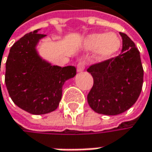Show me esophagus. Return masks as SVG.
Masks as SVG:
<instances>
[{
  "mask_svg": "<svg viewBox=\"0 0 152 152\" xmlns=\"http://www.w3.org/2000/svg\"><path fill=\"white\" fill-rule=\"evenodd\" d=\"M85 66H86L85 62H84V61H80V62L78 63V66H77V71H78V72H82V71H84Z\"/></svg>",
  "mask_w": 152,
  "mask_h": 152,
  "instance_id": "1",
  "label": "esophagus"
}]
</instances>
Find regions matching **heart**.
I'll return each instance as SVG.
<instances>
[{"label": "heart", "instance_id": "b5f03b06", "mask_svg": "<svg viewBox=\"0 0 152 152\" xmlns=\"http://www.w3.org/2000/svg\"><path fill=\"white\" fill-rule=\"evenodd\" d=\"M88 50L96 49V57L98 61H106L114 56L121 48V40L115 33H95L88 36L85 40Z\"/></svg>", "mask_w": 152, "mask_h": 152}]
</instances>
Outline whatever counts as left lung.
<instances>
[{
    "mask_svg": "<svg viewBox=\"0 0 152 152\" xmlns=\"http://www.w3.org/2000/svg\"><path fill=\"white\" fill-rule=\"evenodd\" d=\"M120 35L121 54L87 69L94 80L87 101L98 114L115 115L125 112L136 102L142 90L144 70L140 51L127 35Z\"/></svg>",
    "mask_w": 152,
    "mask_h": 152,
    "instance_id": "1",
    "label": "left lung"
}]
</instances>
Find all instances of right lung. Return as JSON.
I'll return each mask as SVG.
<instances>
[{
  "label": "right lung",
  "mask_w": 152,
  "mask_h": 152,
  "mask_svg": "<svg viewBox=\"0 0 152 152\" xmlns=\"http://www.w3.org/2000/svg\"><path fill=\"white\" fill-rule=\"evenodd\" d=\"M38 31L26 34L12 46L5 74L12 102L32 115L56 110L64 83L76 75L75 66H52L39 56L36 47L46 35L39 34Z\"/></svg>",
  "instance_id": "obj_1"
}]
</instances>
